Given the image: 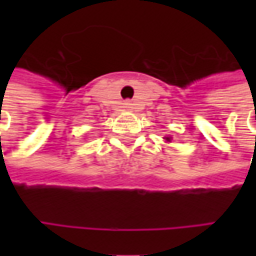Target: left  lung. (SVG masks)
Listing matches in <instances>:
<instances>
[{"instance_id":"left-lung-1","label":"left lung","mask_w":256,"mask_h":256,"mask_svg":"<svg viewBox=\"0 0 256 256\" xmlns=\"http://www.w3.org/2000/svg\"><path fill=\"white\" fill-rule=\"evenodd\" d=\"M166 141H170V138H166Z\"/></svg>"}]
</instances>
